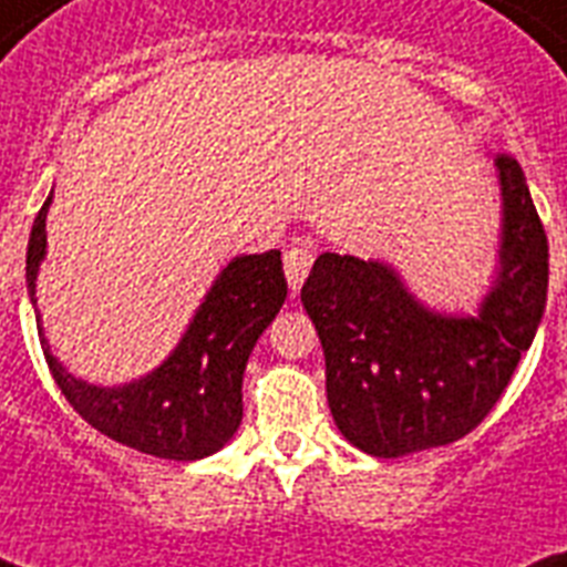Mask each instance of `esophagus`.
Instances as JSON below:
<instances>
[{
    "mask_svg": "<svg viewBox=\"0 0 567 567\" xmlns=\"http://www.w3.org/2000/svg\"><path fill=\"white\" fill-rule=\"evenodd\" d=\"M311 265H315V252L309 247H288L285 249V276L291 291H300V285L306 282Z\"/></svg>",
    "mask_w": 567,
    "mask_h": 567,
    "instance_id": "1",
    "label": "esophagus"
}]
</instances>
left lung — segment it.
Instances as JSON below:
<instances>
[{"mask_svg": "<svg viewBox=\"0 0 567 567\" xmlns=\"http://www.w3.org/2000/svg\"><path fill=\"white\" fill-rule=\"evenodd\" d=\"M501 279L480 318L423 309L391 267L323 252L302 306L327 355V400L350 444L379 458L444 447L492 414L536 338L547 300V235L520 164L497 155Z\"/></svg>", "mask_w": 567, "mask_h": 567, "instance_id": "obj_1", "label": "left lung"}]
</instances>
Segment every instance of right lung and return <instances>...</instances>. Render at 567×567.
<instances>
[{
    "label": "right lung",
    "mask_w": 567,
    "mask_h": 567,
    "mask_svg": "<svg viewBox=\"0 0 567 567\" xmlns=\"http://www.w3.org/2000/svg\"><path fill=\"white\" fill-rule=\"evenodd\" d=\"M34 217L25 252V282L34 297L40 258L47 252V208ZM288 282L279 249L235 258L214 282L194 323L167 362L123 388H96L58 364L40 329V347L66 403L102 435L146 456L194 462L212 456L240 426V382L258 336L279 315ZM38 315V309H34Z\"/></svg>",
    "instance_id": "obj_1"
}]
</instances>
